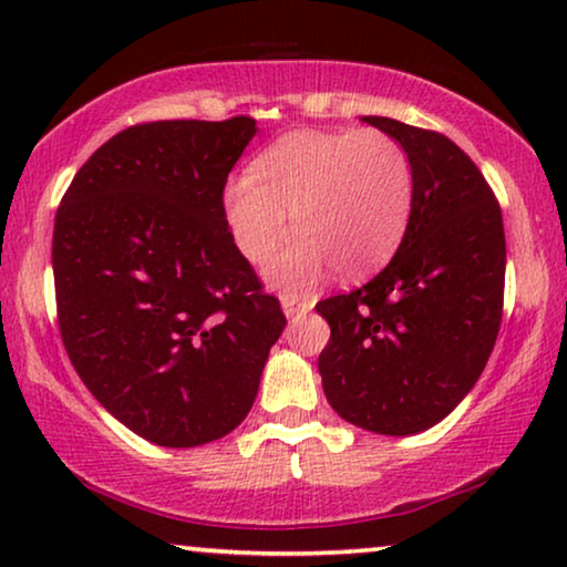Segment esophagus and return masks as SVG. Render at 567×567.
I'll return each mask as SVG.
<instances>
[{"instance_id": "34e87169", "label": "esophagus", "mask_w": 567, "mask_h": 567, "mask_svg": "<svg viewBox=\"0 0 567 567\" xmlns=\"http://www.w3.org/2000/svg\"><path fill=\"white\" fill-rule=\"evenodd\" d=\"M281 307H284L286 317H289V320H293V317L307 315L309 309H312V301L293 297V293H284V297H281Z\"/></svg>"}]
</instances>
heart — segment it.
Listing matches in <instances>:
<instances>
[{"instance_id":"obj_1","label":"heart","mask_w":567,"mask_h":567,"mask_svg":"<svg viewBox=\"0 0 567 567\" xmlns=\"http://www.w3.org/2000/svg\"><path fill=\"white\" fill-rule=\"evenodd\" d=\"M224 208L235 243L286 289L315 286L336 268L363 276L398 250L413 208V165L398 138L379 128L291 131L262 150L250 177L231 181Z\"/></svg>"}]
</instances>
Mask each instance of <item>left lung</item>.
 <instances>
[{"label":"left lung","instance_id":"8db88e82","mask_svg":"<svg viewBox=\"0 0 567 567\" xmlns=\"http://www.w3.org/2000/svg\"><path fill=\"white\" fill-rule=\"evenodd\" d=\"M363 121L405 146L413 208L390 266L317 305L330 324L317 367L343 421L410 436L444 421L491 359L506 235L495 193L452 138L382 115Z\"/></svg>","mask_w":567,"mask_h":567}]
</instances>
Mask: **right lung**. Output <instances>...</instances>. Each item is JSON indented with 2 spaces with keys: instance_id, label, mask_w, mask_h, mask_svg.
I'll use <instances>...</instances> for the list:
<instances>
[{
  "instance_id": "add662e5",
  "label": "right lung",
  "mask_w": 567,
  "mask_h": 567,
  "mask_svg": "<svg viewBox=\"0 0 567 567\" xmlns=\"http://www.w3.org/2000/svg\"><path fill=\"white\" fill-rule=\"evenodd\" d=\"M255 131L250 115L138 123L84 162L56 212L69 361L107 413L157 446L235 431L286 328L224 212Z\"/></svg>"
}]
</instances>
